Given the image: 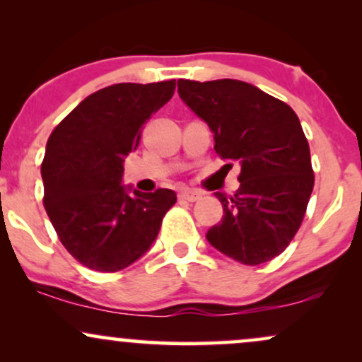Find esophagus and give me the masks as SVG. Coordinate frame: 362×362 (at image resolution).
Returning a JSON list of instances; mask_svg holds the SVG:
<instances>
[{"mask_svg": "<svg viewBox=\"0 0 362 362\" xmlns=\"http://www.w3.org/2000/svg\"><path fill=\"white\" fill-rule=\"evenodd\" d=\"M201 197H202V194L197 192V190H192V189H182L180 192H178V199H182V201L195 202V201H199Z\"/></svg>", "mask_w": 362, "mask_h": 362, "instance_id": "1", "label": "esophagus"}]
</instances>
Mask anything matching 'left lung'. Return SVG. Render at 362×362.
<instances>
[{
    "mask_svg": "<svg viewBox=\"0 0 362 362\" xmlns=\"http://www.w3.org/2000/svg\"><path fill=\"white\" fill-rule=\"evenodd\" d=\"M177 85L182 100L214 132L221 160L242 165L235 195L216 192L223 219L207 231V242L245 265L272 260L300 230L315 185L300 119L288 103L250 83Z\"/></svg>",
    "mask_w": 362,
    "mask_h": 362,
    "instance_id": "8db88e82",
    "label": "left lung"
}]
</instances>
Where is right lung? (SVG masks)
Returning <instances> with one entry per match:
<instances>
[{
	"label": "right lung",
	"instance_id": "obj_1",
	"mask_svg": "<svg viewBox=\"0 0 362 362\" xmlns=\"http://www.w3.org/2000/svg\"><path fill=\"white\" fill-rule=\"evenodd\" d=\"M175 80L119 83L86 97L54 127L40 167L44 207L64 248L85 267L117 272L151 247L170 189L127 194L122 161L143 126L173 97Z\"/></svg>",
	"mask_w": 362,
	"mask_h": 362
}]
</instances>
